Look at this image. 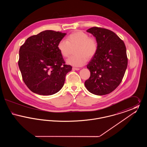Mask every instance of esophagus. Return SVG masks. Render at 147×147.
Instances as JSON below:
<instances>
[{
	"mask_svg": "<svg viewBox=\"0 0 147 147\" xmlns=\"http://www.w3.org/2000/svg\"><path fill=\"white\" fill-rule=\"evenodd\" d=\"M73 70H79L80 69H79V68H75V67H73Z\"/></svg>",
	"mask_w": 147,
	"mask_h": 147,
	"instance_id": "1",
	"label": "esophagus"
}]
</instances>
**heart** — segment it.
Masks as SVG:
<instances>
[{
  "mask_svg": "<svg viewBox=\"0 0 147 147\" xmlns=\"http://www.w3.org/2000/svg\"><path fill=\"white\" fill-rule=\"evenodd\" d=\"M76 46L74 53L76 55L71 56L67 63L69 65L81 67L84 65L87 59H90L96 54L98 49L96 40L83 31H76L68 35L66 40L58 42L57 49L63 57H67L70 53L71 47Z\"/></svg>",
  "mask_w": 147,
  "mask_h": 147,
  "instance_id": "heart-1",
  "label": "heart"
}]
</instances>
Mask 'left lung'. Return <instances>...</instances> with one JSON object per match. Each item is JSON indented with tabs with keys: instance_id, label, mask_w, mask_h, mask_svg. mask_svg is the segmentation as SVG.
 <instances>
[{
	"instance_id": "8db88e82",
	"label": "left lung",
	"mask_w": 147,
	"mask_h": 147,
	"mask_svg": "<svg viewBox=\"0 0 147 147\" xmlns=\"http://www.w3.org/2000/svg\"><path fill=\"white\" fill-rule=\"evenodd\" d=\"M86 31L95 37L98 49L87 65L90 77L85 82V86L96 95L110 94L121 83L127 67L125 43L106 28L92 27Z\"/></svg>"
}]
</instances>
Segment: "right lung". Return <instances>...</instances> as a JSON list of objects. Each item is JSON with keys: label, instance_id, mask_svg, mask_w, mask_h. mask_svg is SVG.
Listing matches in <instances>:
<instances>
[{"label": "right lung", "instance_id": "1", "mask_svg": "<svg viewBox=\"0 0 147 147\" xmlns=\"http://www.w3.org/2000/svg\"><path fill=\"white\" fill-rule=\"evenodd\" d=\"M65 33L45 30L26 40L19 50L18 65L25 84L33 92L51 95L63 87L72 67L65 64L57 49Z\"/></svg>", "mask_w": 147, "mask_h": 147}]
</instances>
